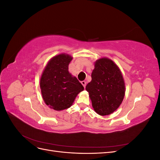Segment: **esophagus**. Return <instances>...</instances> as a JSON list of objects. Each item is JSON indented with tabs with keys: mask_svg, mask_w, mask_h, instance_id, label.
Listing matches in <instances>:
<instances>
[{
	"mask_svg": "<svg viewBox=\"0 0 160 160\" xmlns=\"http://www.w3.org/2000/svg\"><path fill=\"white\" fill-rule=\"evenodd\" d=\"M81 84L83 85V86L84 87V88H85V86H86V81H81Z\"/></svg>",
	"mask_w": 160,
	"mask_h": 160,
	"instance_id": "obj_1",
	"label": "esophagus"
}]
</instances>
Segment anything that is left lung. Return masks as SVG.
<instances>
[{
  "label": "left lung",
  "mask_w": 160,
  "mask_h": 160,
  "mask_svg": "<svg viewBox=\"0 0 160 160\" xmlns=\"http://www.w3.org/2000/svg\"><path fill=\"white\" fill-rule=\"evenodd\" d=\"M85 89L95 111L102 116L113 113L119 107L125 95L122 72L114 62L108 58L96 61L91 81Z\"/></svg>",
  "instance_id": "1"
}]
</instances>
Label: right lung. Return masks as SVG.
I'll return each instance as SVG.
<instances>
[{
  "instance_id": "right-lung-1",
  "label": "right lung",
  "mask_w": 160,
  "mask_h": 160,
  "mask_svg": "<svg viewBox=\"0 0 160 160\" xmlns=\"http://www.w3.org/2000/svg\"><path fill=\"white\" fill-rule=\"evenodd\" d=\"M72 58L66 54L58 55L48 62L40 80L43 100L51 109L61 111L70 108L77 94L84 88L68 71Z\"/></svg>"
}]
</instances>
